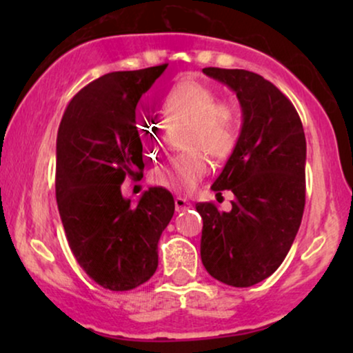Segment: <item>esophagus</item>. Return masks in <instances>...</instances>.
<instances>
[{
	"mask_svg": "<svg viewBox=\"0 0 353 353\" xmlns=\"http://www.w3.org/2000/svg\"><path fill=\"white\" fill-rule=\"evenodd\" d=\"M188 207H191V202L185 199V197H176L175 199V209L176 212H181V210H186Z\"/></svg>",
	"mask_w": 353,
	"mask_h": 353,
	"instance_id": "obj_1",
	"label": "esophagus"
}]
</instances>
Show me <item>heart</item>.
<instances>
[{
	"instance_id": "obj_1",
	"label": "heart",
	"mask_w": 353,
	"mask_h": 353,
	"mask_svg": "<svg viewBox=\"0 0 353 353\" xmlns=\"http://www.w3.org/2000/svg\"><path fill=\"white\" fill-rule=\"evenodd\" d=\"M162 112L168 119L190 120L185 138L188 151L154 168V185L186 194L199 185L210 170L204 150L214 159H226L234 151L239 138L241 115L234 104L219 101L209 85L191 79H180L162 94ZM144 152L157 157L162 152V130L156 120L144 117L137 125Z\"/></svg>"
}]
</instances>
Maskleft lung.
Returning <instances> with one entry per match:
<instances>
[{
    "instance_id": "8db88e82",
    "label": "left lung",
    "mask_w": 353,
    "mask_h": 353,
    "mask_svg": "<svg viewBox=\"0 0 353 353\" xmlns=\"http://www.w3.org/2000/svg\"><path fill=\"white\" fill-rule=\"evenodd\" d=\"M230 86L243 109L238 144L212 190L234 194L230 212L199 202L201 259L210 276L254 286L276 272L291 249L305 207V133L291 101L262 75L205 67Z\"/></svg>"
}]
</instances>
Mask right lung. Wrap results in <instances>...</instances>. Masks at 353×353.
Instances as JSON below:
<instances>
[{"label": "right lung", "mask_w": 353, "mask_h": 353, "mask_svg": "<svg viewBox=\"0 0 353 353\" xmlns=\"http://www.w3.org/2000/svg\"><path fill=\"white\" fill-rule=\"evenodd\" d=\"M168 64L110 72L70 99L56 141V201L77 262L96 284L130 291L156 273L157 244L175 201L149 188L138 205L122 196L127 176H143L137 105Z\"/></svg>", "instance_id": "1"}]
</instances>
